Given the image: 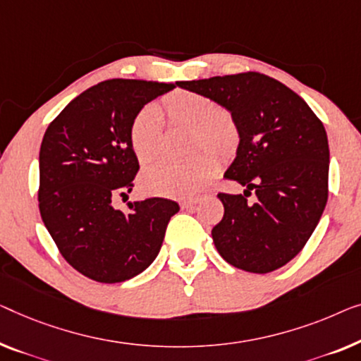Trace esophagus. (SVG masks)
<instances>
[{"label": "esophagus", "instance_id": "34e87169", "mask_svg": "<svg viewBox=\"0 0 361 361\" xmlns=\"http://www.w3.org/2000/svg\"><path fill=\"white\" fill-rule=\"evenodd\" d=\"M198 202H200L198 198H192V200H184V202H180V207L184 208V210H190V208L195 207Z\"/></svg>", "mask_w": 361, "mask_h": 361}]
</instances>
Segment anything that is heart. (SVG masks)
Instances as JSON below:
<instances>
[{
	"label": "heart",
	"mask_w": 361,
	"mask_h": 361,
	"mask_svg": "<svg viewBox=\"0 0 361 361\" xmlns=\"http://www.w3.org/2000/svg\"><path fill=\"white\" fill-rule=\"evenodd\" d=\"M163 112L171 123L192 128V148H208L229 159L239 145V127L228 111L216 109L210 97L192 91H176L164 97ZM130 145L140 163L156 154L161 140V116L154 106H145L130 123ZM208 151L185 163L154 161L140 174V185L156 195L189 198L210 184L219 169L216 156Z\"/></svg>",
	"instance_id": "obj_1"
}]
</instances>
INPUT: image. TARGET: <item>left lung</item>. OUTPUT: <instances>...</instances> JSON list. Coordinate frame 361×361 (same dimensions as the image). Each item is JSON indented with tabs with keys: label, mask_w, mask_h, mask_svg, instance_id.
<instances>
[{
	"label": "left lung",
	"mask_w": 361,
	"mask_h": 361,
	"mask_svg": "<svg viewBox=\"0 0 361 361\" xmlns=\"http://www.w3.org/2000/svg\"><path fill=\"white\" fill-rule=\"evenodd\" d=\"M226 109L239 127L226 179L256 190L218 193L224 215L212 229L219 255L233 267L269 274L288 264L311 238L327 203L329 143L310 106L283 82L260 73L179 81Z\"/></svg>",
	"instance_id": "left-lung-1"
}]
</instances>
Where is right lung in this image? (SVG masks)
<instances>
[{
  "mask_svg": "<svg viewBox=\"0 0 361 361\" xmlns=\"http://www.w3.org/2000/svg\"><path fill=\"white\" fill-rule=\"evenodd\" d=\"M174 85L107 80L73 99L49 125L39 154V208L65 260L99 283L130 280L159 254L171 216L168 198L128 202L140 169L130 145V123L140 109Z\"/></svg>",
  "mask_w": 361,
  "mask_h": 361,
  "instance_id": "add662e5",
  "label": "right lung"
}]
</instances>
